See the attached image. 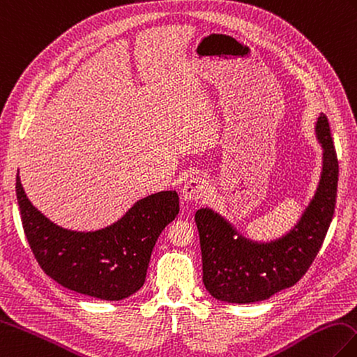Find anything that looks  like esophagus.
<instances>
[{
    "label": "esophagus",
    "instance_id": "esophagus-1",
    "mask_svg": "<svg viewBox=\"0 0 357 357\" xmlns=\"http://www.w3.org/2000/svg\"><path fill=\"white\" fill-rule=\"evenodd\" d=\"M208 181L200 177H191L189 180H186V183L183 185L180 191L181 200L189 203L194 200H200L208 192Z\"/></svg>",
    "mask_w": 357,
    "mask_h": 357
}]
</instances>
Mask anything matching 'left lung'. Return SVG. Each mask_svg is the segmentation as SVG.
<instances>
[{
  "mask_svg": "<svg viewBox=\"0 0 357 357\" xmlns=\"http://www.w3.org/2000/svg\"><path fill=\"white\" fill-rule=\"evenodd\" d=\"M314 132L322 148L318 186L296 225L280 238L250 240L211 208L195 212L203 282L211 296L232 304L258 303L295 286L312 266L333 218L339 176L328 119L324 113L316 119Z\"/></svg>",
  "mask_w": 357,
  "mask_h": 357,
  "instance_id": "obj_1",
  "label": "left lung"
}]
</instances>
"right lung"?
<instances>
[{"label":"right lung","mask_w":357,"mask_h":357,"mask_svg":"<svg viewBox=\"0 0 357 357\" xmlns=\"http://www.w3.org/2000/svg\"><path fill=\"white\" fill-rule=\"evenodd\" d=\"M17 199L24 232L43 271L66 289L105 301L125 299L144 286L158 235L180 211L177 192L160 191L137 200L109 226L84 232L61 227L35 208L20 171Z\"/></svg>","instance_id":"1"}]
</instances>
